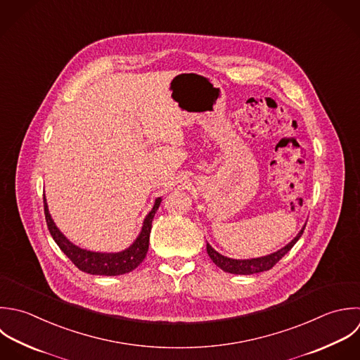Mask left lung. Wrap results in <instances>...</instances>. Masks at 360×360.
Returning <instances> with one entry per match:
<instances>
[{
    "label": "left lung",
    "mask_w": 360,
    "mask_h": 360,
    "mask_svg": "<svg viewBox=\"0 0 360 360\" xmlns=\"http://www.w3.org/2000/svg\"><path fill=\"white\" fill-rule=\"evenodd\" d=\"M306 229V224L303 226V229L299 231V234L285 247H282L281 250L265 255V257H259V258H251V259H233L229 257L221 255L220 252H217L209 243L206 244V250L207 254L210 257V259L224 272L227 274H234V275H254V274H259V272H265L269 271L271 268H274L292 248L293 245L299 241V238L302 237L303 231Z\"/></svg>",
    "instance_id": "obj_1"
}]
</instances>
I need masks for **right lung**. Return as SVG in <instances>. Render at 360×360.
<instances>
[{
    "label": "right lung",
    "instance_id": "right-lung-1",
    "mask_svg": "<svg viewBox=\"0 0 360 360\" xmlns=\"http://www.w3.org/2000/svg\"><path fill=\"white\" fill-rule=\"evenodd\" d=\"M161 198H157L154 200L153 209L148 212L143 221V227L137 236V238L133 241V244L119 252H98V251H89L85 248H81L75 244H72L56 226L54 220L51 219V214L49 212V206L46 202V196L43 195V205H44V216L47 229L58 245V248L70 258V261L82 272L91 274V275H103V276H117L124 275L136 269L143 259L147 255L148 251V241H150V233H151V223L154 219L155 212L160 207Z\"/></svg>",
    "mask_w": 360,
    "mask_h": 360
}]
</instances>
